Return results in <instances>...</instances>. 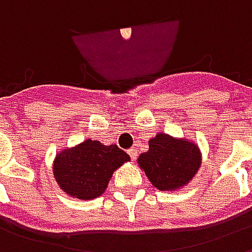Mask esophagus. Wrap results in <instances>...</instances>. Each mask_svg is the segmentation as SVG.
<instances>
[{"instance_id": "esophagus-1", "label": "esophagus", "mask_w": 252, "mask_h": 252, "mask_svg": "<svg viewBox=\"0 0 252 252\" xmlns=\"http://www.w3.org/2000/svg\"><path fill=\"white\" fill-rule=\"evenodd\" d=\"M128 154H129V157H131V159L132 160H135V159L137 158V150L136 148H129V150H128Z\"/></svg>"}]
</instances>
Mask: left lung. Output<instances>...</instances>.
Returning a JSON list of instances; mask_svg holds the SVG:
<instances>
[{
  "label": "left lung",
  "instance_id": "obj_1",
  "mask_svg": "<svg viewBox=\"0 0 252 252\" xmlns=\"http://www.w3.org/2000/svg\"><path fill=\"white\" fill-rule=\"evenodd\" d=\"M137 164L158 190L184 188L201 166V153L195 143L158 133L148 142L147 153L140 154Z\"/></svg>",
  "mask_w": 252,
  "mask_h": 252
}]
</instances>
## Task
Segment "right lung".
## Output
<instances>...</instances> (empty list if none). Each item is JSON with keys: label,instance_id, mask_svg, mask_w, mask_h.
Returning a JSON list of instances; mask_svg holds the SVG:
<instances>
[{"label": "right lung", "instance_id": "add662e5", "mask_svg": "<svg viewBox=\"0 0 252 252\" xmlns=\"http://www.w3.org/2000/svg\"><path fill=\"white\" fill-rule=\"evenodd\" d=\"M117 146L88 139L75 147L59 151L54 160V177L66 194L92 200L104 193L115 170L129 160Z\"/></svg>", "mask_w": 252, "mask_h": 252}]
</instances>
